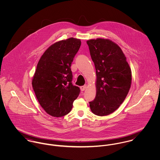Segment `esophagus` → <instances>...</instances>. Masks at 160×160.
<instances>
[{
	"label": "esophagus",
	"instance_id": "1",
	"mask_svg": "<svg viewBox=\"0 0 160 160\" xmlns=\"http://www.w3.org/2000/svg\"><path fill=\"white\" fill-rule=\"evenodd\" d=\"M86 88H87V85H86H86H84V86H81V87H80V89H81V91H85Z\"/></svg>",
	"mask_w": 160,
	"mask_h": 160
}]
</instances>
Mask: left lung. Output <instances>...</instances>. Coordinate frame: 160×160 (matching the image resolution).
<instances>
[{
    "instance_id": "obj_1",
    "label": "left lung",
    "mask_w": 160,
    "mask_h": 160,
    "mask_svg": "<svg viewBox=\"0 0 160 160\" xmlns=\"http://www.w3.org/2000/svg\"><path fill=\"white\" fill-rule=\"evenodd\" d=\"M96 69V96L89 102L97 116L113 113L125 100L131 86L132 72L118 44L108 39L87 41Z\"/></svg>"
}]
</instances>
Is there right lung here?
Returning a JSON list of instances; mask_svg holds the SVG:
<instances>
[{
	"label": "right lung",
	"instance_id": "add662e5",
	"mask_svg": "<svg viewBox=\"0 0 160 160\" xmlns=\"http://www.w3.org/2000/svg\"><path fill=\"white\" fill-rule=\"evenodd\" d=\"M81 44L70 38L50 46L39 59L32 86L41 106L54 117L68 114L80 89L72 84L71 65Z\"/></svg>",
	"mask_w": 160,
	"mask_h": 160
}]
</instances>
